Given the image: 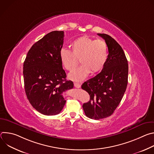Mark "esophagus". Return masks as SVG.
<instances>
[{
	"label": "esophagus",
	"mask_w": 154,
	"mask_h": 154,
	"mask_svg": "<svg viewBox=\"0 0 154 154\" xmlns=\"http://www.w3.org/2000/svg\"><path fill=\"white\" fill-rule=\"evenodd\" d=\"M74 86L75 87V88H80L81 87V85H80V84H79V83H74Z\"/></svg>",
	"instance_id": "34e87169"
}]
</instances>
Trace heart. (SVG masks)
Segmentation results:
<instances>
[{
    "instance_id": "b5f03b06",
    "label": "heart",
    "mask_w": 154,
    "mask_h": 154,
    "mask_svg": "<svg viewBox=\"0 0 154 154\" xmlns=\"http://www.w3.org/2000/svg\"><path fill=\"white\" fill-rule=\"evenodd\" d=\"M72 52L61 48L60 58L63 66L68 71L73 70L80 60L81 66L71 72L68 77L74 81H82L89 74L100 72L105 66L108 58V46L102 39L82 36L71 44Z\"/></svg>"
}]
</instances>
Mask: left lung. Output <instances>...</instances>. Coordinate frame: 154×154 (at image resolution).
<instances>
[{"instance_id":"8db88e82","label":"left lung","mask_w":154,"mask_h":154,"mask_svg":"<svg viewBox=\"0 0 154 154\" xmlns=\"http://www.w3.org/2000/svg\"><path fill=\"white\" fill-rule=\"evenodd\" d=\"M97 35L107 45V60L99 74L82 85L90 96V100L82 106L84 112L87 117L96 120L113 113L126 90L128 72V61L121 46L108 35Z\"/></svg>"}]
</instances>
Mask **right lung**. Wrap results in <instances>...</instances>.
Masks as SVG:
<instances>
[{"label":"right lung","mask_w":154,"mask_h":154,"mask_svg":"<svg viewBox=\"0 0 154 154\" xmlns=\"http://www.w3.org/2000/svg\"><path fill=\"white\" fill-rule=\"evenodd\" d=\"M63 31H53L35 42L24 63L25 91L32 106L45 115L61 112L66 100L62 94L73 88L66 80L60 51L63 47Z\"/></svg>","instance_id":"right-lung-1"}]
</instances>
